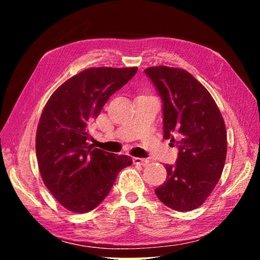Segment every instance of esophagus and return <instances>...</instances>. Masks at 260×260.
Returning <instances> with one entry per match:
<instances>
[{
  "instance_id": "1",
  "label": "esophagus",
  "mask_w": 260,
  "mask_h": 260,
  "mask_svg": "<svg viewBox=\"0 0 260 260\" xmlns=\"http://www.w3.org/2000/svg\"><path fill=\"white\" fill-rule=\"evenodd\" d=\"M133 162L134 164H139V165H147L149 160L148 159H144V158H139V157H134L133 158Z\"/></svg>"
}]
</instances>
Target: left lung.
I'll return each mask as SVG.
<instances>
[{"mask_svg": "<svg viewBox=\"0 0 260 260\" xmlns=\"http://www.w3.org/2000/svg\"><path fill=\"white\" fill-rule=\"evenodd\" d=\"M144 72L162 100V138L179 147L177 162L165 166L166 181L155 192L175 211L195 210L221 177L227 155L225 121L209 90L186 70L160 65Z\"/></svg>", "mask_w": 260, "mask_h": 260, "instance_id": "1", "label": "left lung"}]
</instances>
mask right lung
I'll return each mask as SVG.
<instances>
[{
  "instance_id": "obj_1",
  "label": "right lung",
  "mask_w": 260,
  "mask_h": 260,
  "mask_svg": "<svg viewBox=\"0 0 260 260\" xmlns=\"http://www.w3.org/2000/svg\"><path fill=\"white\" fill-rule=\"evenodd\" d=\"M136 72L138 68L83 70L61 83L43 108L35 138L39 170L51 195L71 212L99 206L118 173L132 165L129 156L89 146L88 125Z\"/></svg>"
}]
</instances>
